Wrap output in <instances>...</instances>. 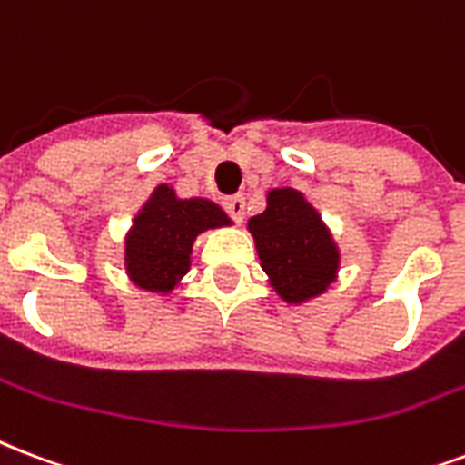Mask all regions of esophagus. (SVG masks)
I'll list each match as a JSON object with an SVG mask.
<instances>
[{"label":"esophagus","mask_w":465,"mask_h":465,"mask_svg":"<svg viewBox=\"0 0 465 465\" xmlns=\"http://www.w3.org/2000/svg\"><path fill=\"white\" fill-rule=\"evenodd\" d=\"M224 209L229 212V217H232L233 222H243V217H246V197H243V194H232V197H226Z\"/></svg>","instance_id":"obj_1"}]
</instances>
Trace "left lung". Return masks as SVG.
I'll list each match as a JSON object with an SVG mask.
<instances>
[{"mask_svg":"<svg viewBox=\"0 0 465 465\" xmlns=\"http://www.w3.org/2000/svg\"><path fill=\"white\" fill-rule=\"evenodd\" d=\"M261 268L288 304L324 295L339 278L341 251L322 214L295 187H272L265 209L248 219Z\"/></svg>","mask_w":465,"mask_h":465,"instance_id":"left-lung-1","label":"left lung"}]
</instances>
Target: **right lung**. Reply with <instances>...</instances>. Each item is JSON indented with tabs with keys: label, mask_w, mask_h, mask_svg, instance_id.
<instances>
[{
	"label": "right lung",
	"mask_w": 465,
	"mask_h": 465,
	"mask_svg": "<svg viewBox=\"0 0 465 465\" xmlns=\"http://www.w3.org/2000/svg\"><path fill=\"white\" fill-rule=\"evenodd\" d=\"M224 209L204 197H177L161 183L138 209L124 236V268L138 290L170 295L193 265L194 239L209 229L232 226Z\"/></svg>",
	"instance_id": "1"
}]
</instances>
